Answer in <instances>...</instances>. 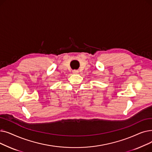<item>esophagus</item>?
Instances as JSON below:
<instances>
[{
    "label": "esophagus",
    "instance_id": "obj_1",
    "mask_svg": "<svg viewBox=\"0 0 152 152\" xmlns=\"http://www.w3.org/2000/svg\"><path fill=\"white\" fill-rule=\"evenodd\" d=\"M73 73L74 74H77V73H79V71H78V70H76V69H75V70H73Z\"/></svg>",
    "mask_w": 152,
    "mask_h": 152
}]
</instances>
